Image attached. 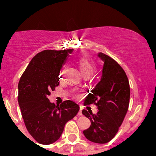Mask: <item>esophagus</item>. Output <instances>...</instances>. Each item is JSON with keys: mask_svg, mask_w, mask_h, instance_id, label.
Returning <instances> with one entry per match:
<instances>
[{"mask_svg": "<svg viewBox=\"0 0 156 156\" xmlns=\"http://www.w3.org/2000/svg\"><path fill=\"white\" fill-rule=\"evenodd\" d=\"M78 115H82V109L80 108L79 112H78Z\"/></svg>", "mask_w": 156, "mask_h": 156, "instance_id": "esophagus-1", "label": "esophagus"}]
</instances>
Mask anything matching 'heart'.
Masks as SVG:
<instances>
[{
	"label": "heart",
	"mask_w": 156,
	"mask_h": 156,
	"mask_svg": "<svg viewBox=\"0 0 156 156\" xmlns=\"http://www.w3.org/2000/svg\"><path fill=\"white\" fill-rule=\"evenodd\" d=\"M75 62L79 67L81 73L84 76H89L95 69L96 65L94 61H92L87 57L81 56V57H78V59H76ZM78 96H79V94H76V97H78Z\"/></svg>",
	"instance_id": "1"
}]
</instances>
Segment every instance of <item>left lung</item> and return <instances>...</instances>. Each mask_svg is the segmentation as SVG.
Masks as SVG:
<instances>
[{"instance_id": "left-lung-1", "label": "left lung", "mask_w": 156, "mask_h": 156, "mask_svg": "<svg viewBox=\"0 0 156 156\" xmlns=\"http://www.w3.org/2000/svg\"><path fill=\"white\" fill-rule=\"evenodd\" d=\"M98 56L104 62L100 81L84 100V105L97 106V114L82 110L91 125L83 131L90 141L109 142L119 131L127 114L130 102V84L126 73L115 59L103 53Z\"/></svg>"}]
</instances>
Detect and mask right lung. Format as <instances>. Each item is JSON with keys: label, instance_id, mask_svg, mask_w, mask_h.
<instances>
[{"label": "right lung", "instance_id": "right-lung-1", "mask_svg": "<svg viewBox=\"0 0 156 156\" xmlns=\"http://www.w3.org/2000/svg\"><path fill=\"white\" fill-rule=\"evenodd\" d=\"M72 49L45 50L36 54L20 78L18 102L28 131L41 144L48 145L60 137L67 122L79 111L72 100L60 105L50 103L48 96L59 86V74Z\"/></svg>", "mask_w": 156, "mask_h": 156}]
</instances>
